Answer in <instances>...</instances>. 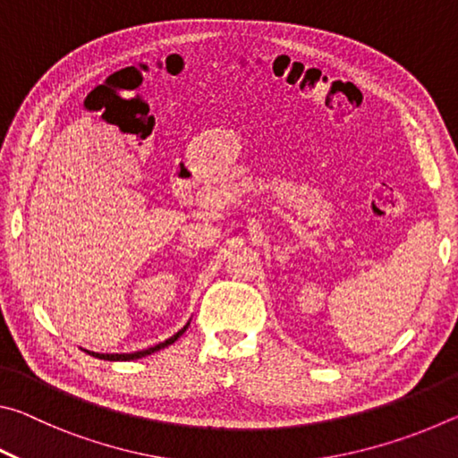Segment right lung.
Here are the masks:
<instances>
[{
  "mask_svg": "<svg viewBox=\"0 0 458 458\" xmlns=\"http://www.w3.org/2000/svg\"><path fill=\"white\" fill-rule=\"evenodd\" d=\"M190 321H191V319H190ZM190 321L185 323L183 327L175 333V335H172V337L165 339V341H161V344H157V345L147 347V350H141V352H133V353H97V352H89V350H82V352H87L89 355H92V358H97V360H106V361H131V360H141V358H145V355H151V353L159 352V350H165L167 345L175 344V341L183 335L185 329L190 327Z\"/></svg>",
  "mask_w": 458,
  "mask_h": 458,
  "instance_id": "right-lung-1",
  "label": "right lung"
}]
</instances>
